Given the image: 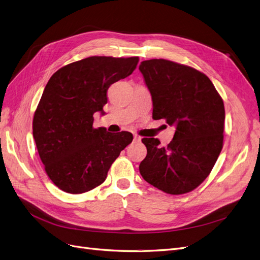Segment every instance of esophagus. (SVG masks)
<instances>
[{
    "instance_id": "obj_1",
    "label": "esophagus",
    "mask_w": 260,
    "mask_h": 260,
    "mask_svg": "<svg viewBox=\"0 0 260 260\" xmlns=\"http://www.w3.org/2000/svg\"><path fill=\"white\" fill-rule=\"evenodd\" d=\"M141 140V138L139 137V136H137V135H135L134 136V141H136V142H139Z\"/></svg>"
}]
</instances>
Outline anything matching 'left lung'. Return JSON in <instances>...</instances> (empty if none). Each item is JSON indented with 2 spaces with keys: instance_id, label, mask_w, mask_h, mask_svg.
I'll use <instances>...</instances> for the list:
<instances>
[{
  "instance_id": "obj_1",
  "label": "left lung",
  "mask_w": 260,
  "mask_h": 260,
  "mask_svg": "<svg viewBox=\"0 0 260 260\" xmlns=\"http://www.w3.org/2000/svg\"><path fill=\"white\" fill-rule=\"evenodd\" d=\"M139 71L152 96L153 119L176 126L166 148L157 138L141 140L148 153L140 175L167 194L188 193L210 175L222 151L223 100L212 81L190 66L152 59L141 62Z\"/></svg>"
}]
</instances>
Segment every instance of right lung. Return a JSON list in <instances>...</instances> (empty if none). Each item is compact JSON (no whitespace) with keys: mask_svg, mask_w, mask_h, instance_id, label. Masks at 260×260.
I'll use <instances>...</instances> for the list:
<instances>
[{"mask_svg":"<svg viewBox=\"0 0 260 260\" xmlns=\"http://www.w3.org/2000/svg\"><path fill=\"white\" fill-rule=\"evenodd\" d=\"M138 56H90L56 71L33 118V137L45 171L60 189L82 194L101 185L112 162L133 140L128 132L93 127L109 86L126 78Z\"/></svg>","mask_w":260,"mask_h":260,"instance_id":"add662e5","label":"right lung"}]
</instances>
